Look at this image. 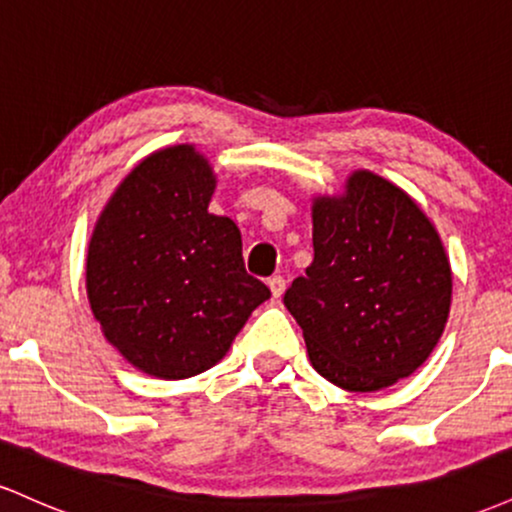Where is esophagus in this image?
<instances>
[{
	"label": "esophagus",
	"mask_w": 512,
	"mask_h": 512,
	"mask_svg": "<svg viewBox=\"0 0 512 512\" xmlns=\"http://www.w3.org/2000/svg\"><path fill=\"white\" fill-rule=\"evenodd\" d=\"M267 286H269V291H272V296L279 298L281 293H284V289H286V279H284V276L276 274V276H272V279L267 281Z\"/></svg>",
	"instance_id": "34e87169"
}]
</instances>
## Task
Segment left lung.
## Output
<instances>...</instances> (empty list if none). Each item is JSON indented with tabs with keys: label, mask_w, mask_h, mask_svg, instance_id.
Masks as SVG:
<instances>
[{
	"label": "left lung",
	"mask_w": 512,
	"mask_h": 512,
	"mask_svg": "<svg viewBox=\"0 0 512 512\" xmlns=\"http://www.w3.org/2000/svg\"><path fill=\"white\" fill-rule=\"evenodd\" d=\"M313 252L284 305L317 373L351 392L414 373L445 330L452 296L448 255L424 211L358 170L344 197L315 199Z\"/></svg>",
	"instance_id": "left-lung-1"
}]
</instances>
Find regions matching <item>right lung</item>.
<instances>
[{"mask_svg":"<svg viewBox=\"0 0 512 512\" xmlns=\"http://www.w3.org/2000/svg\"><path fill=\"white\" fill-rule=\"evenodd\" d=\"M214 182L192 146L156 151L122 180L88 243V301L105 339L163 380L219 363L272 296L245 272L236 223L209 214Z\"/></svg>","mask_w":512,"mask_h":512,"instance_id":"obj_1","label":"right lung"}]
</instances>
